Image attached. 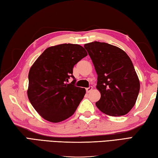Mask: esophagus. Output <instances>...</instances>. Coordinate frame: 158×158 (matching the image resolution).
Masks as SVG:
<instances>
[{
	"mask_svg": "<svg viewBox=\"0 0 158 158\" xmlns=\"http://www.w3.org/2000/svg\"><path fill=\"white\" fill-rule=\"evenodd\" d=\"M92 89H93V87H92L91 86H90V87H89L88 88L86 89V91H87V93H89V92L92 90Z\"/></svg>",
	"mask_w": 158,
	"mask_h": 158,
	"instance_id": "obj_1",
	"label": "esophagus"
}]
</instances>
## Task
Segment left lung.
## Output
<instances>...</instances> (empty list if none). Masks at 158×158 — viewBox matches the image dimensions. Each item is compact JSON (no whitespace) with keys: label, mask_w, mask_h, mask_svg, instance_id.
<instances>
[{"label":"left lung","mask_w":158,"mask_h":158,"mask_svg":"<svg viewBox=\"0 0 158 158\" xmlns=\"http://www.w3.org/2000/svg\"><path fill=\"white\" fill-rule=\"evenodd\" d=\"M84 47L98 74L101 97L97 107L109 115H126L135 105L140 87L131 60L123 49L106 43L95 41Z\"/></svg>","instance_id":"obj_1"}]
</instances>
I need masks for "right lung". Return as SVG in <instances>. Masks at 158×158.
Returning <instances> with one entry per match:
<instances>
[{
  "instance_id": "1",
  "label": "right lung",
  "mask_w": 158,
  "mask_h": 158,
  "mask_svg": "<svg viewBox=\"0 0 158 158\" xmlns=\"http://www.w3.org/2000/svg\"><path fill=\"white\" fill-rule=\"evenodd\" d=\"M87 56L84 47L61 44L46 49L30 68L28 98L44 120L60 123L75 113L86 90L76 87L74 65ZM70 77L74 80L67 82Z\"/></svg>"
}]
</instances>
